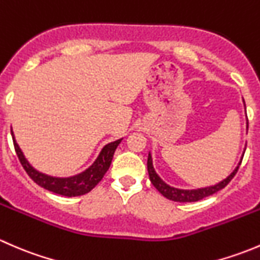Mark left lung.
<instances>
[{
  "label": "left lung",
  "instance_id": "8db88e82",
  "mask_svg": "<svg viewBox=\"0 0 260 260\" xmlns=\"http://www.w3.org/2000/svg\"><path fill=\"white\" fill-rule=\"evenodd\" d=\"M244 103V99H243ZM244 107H245V103H244ZM246 128H248V120H246ZM245 152V149H244ZM244 156V153L242 154ZM243 157L240 158L239 164L237 165L233 172L230 175H228L224 180H221L220 182L215 183V185H210V186H205V187H198V188H179V187H174V186L169 185L167 182H165L164 180L159 177V175L157 174L156 170L153 167V158H152V153L149 151L148 153V159H147V170H148V175H149V180H151L152 185L162 193L166 199L172 201H176V203H193V201H199L201 199H205L208 196L212 195V193L217 192L219 190L224 188L228 183L232 181L233 177L235 176V174L238 172V169H239L240 164H242Z\"/></svg>",
  "mask_w": 260,
  "mask_h": 260
}]
</instances>
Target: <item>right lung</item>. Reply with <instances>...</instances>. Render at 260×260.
Instances as JSON below:
<instances>
[{
    "instance_id": "right-lung-1",
    "label": "right lung",
    "mask_w": 260,
    "mask_h": 260,
    "mask_svg": "<svg viewBox=\"0 0 260 260\" xmlns=\"http://www.w3.org/2000/svg\"><path fill=\"white\" fill-rule=\"evenodd\" d=\"M11 136L12 140H14L15 151H16L18 159H20L21 165L25 169V171L27 172L28 176L35 181L39 186H41V187L46 188V190L51 191L54 193H57V195L68 196V198H74V196H80L84 195V193H88L89 191L93 190L101 182V180L103 179L106 172L109 170L115 149H117V147L119 146V143L123 140V138H119V140L104 146L102 148V151L99 152L95 161L88 169L80 172V174L69 177H59L51 176V175L44 174V172L36 170L27 161L23 152L21 151L20 146L17 145L16 140H15V135L12 132V129Z\"/></svg>"
}]
</instances>
